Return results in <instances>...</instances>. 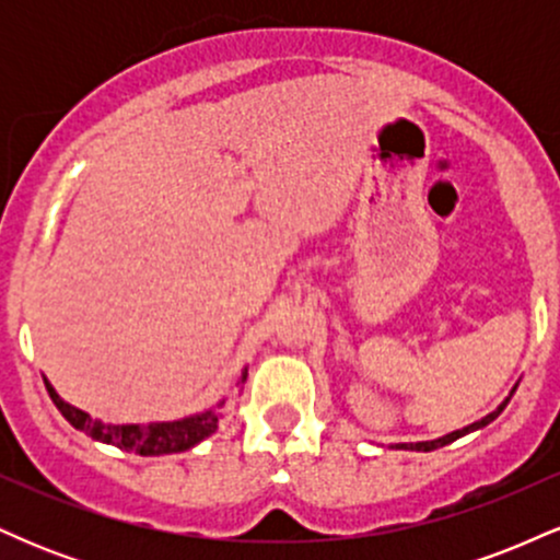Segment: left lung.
Segmentation results:
<instances>
[{
    "label": "left lung",
    "mask_w": 560,
    "mask_h": 560,
    "mask_svg": "<svg viewBox=\"0 0 560 560\" xmlns=\"http://www.w3.org/2000/svg\"><path fill=\"white\" fill-rule=\"evenodd\" d=\"M513 392H516V387H513V389H511V395H508L505 400L498 405V410H492V413H490V416H485V419H481V421H474V423H468V427L458 429V432H450V434L440 436V440H432V442H400V445H395V447H402V450H423V453H429V450H436V447H445V445H450V442H455V440H458V436H464V434H468V432H477V429L487 427V423L498 419V416L503 413V408H505V405H508V400H511V397H513Z\"/></svg>",
    "instance_id": "8db88e82"
}]
</instances>
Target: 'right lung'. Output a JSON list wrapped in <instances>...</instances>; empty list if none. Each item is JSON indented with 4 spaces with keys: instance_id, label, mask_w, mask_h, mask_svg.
I'll return each instance as SVG.
<instances>
[{
    "instance_id": "right-lung-1",
    "label": "right lung",
    "mask_w": 560,
    "mask_h": 560,
    "mask_svg": "<svg viewBox=\"0 0 560 560\" xmlns=\"http://www.w3.org/2000/svg\"><path fill=\"white\" fill-rule=\"evenodd\" d=\"M247 378V369L242 371V382ZM47 384L49 397L57 405L62 416L70 421V427L86 432L92 440L105 442V445H115L128 453L139 455H168V453H184V450L195 447L197 442H202L205 436H210L218 429V410L210 408L205 413L186 416L178 421H158V423H105L100 419H92L83 410L73 408L57 395L52 384L44 378ZM223 405V402H221ZM218 405V408H221Z\"/></svg>"
}]
</instances>
